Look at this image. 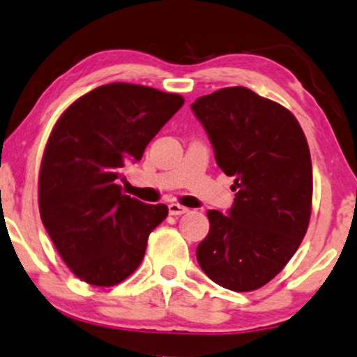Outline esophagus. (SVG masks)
Segmentation results:
<instances>
[{
  "mask_svg": "<svg viewBox=\"0 0 357 357\" xmlns=\"http://www.w3.org/2000/svg\"><path fill=\"white\" fill-rule=\"evenodd\" d=\"M168 210H169V215H184V213L189 212V208H185V207H183V205H179L176 202L169 204Z\"/></svg>",
  "mask_w": 357,
  "mask_h": 357,
  "instance_id": "esophagus-1",
  "label": "esophagus"
}]
</instances>
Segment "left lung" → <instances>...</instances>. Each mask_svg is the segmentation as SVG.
I'll return each instance as SVG.
<instances>
[{"label": "left lung", "mask_w": 357, "mask_h": 357, "mask_svg": "<svg viewBox=\"0 0 357 357\" xmlns=\"http://www.w3.org/2000/svg\"><path fill=\"white\" fill-rule=\"evenodd\" d=\"M217 165L234 178L228 215L208 210L197 245L200 268L223 288H262L303 243L312 210V162L294 114L245 87H227L190 105Z\"/></svg>", "instance_id": "8db88e82"}]
</instances>
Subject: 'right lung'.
<instances>
[{
  "mask_svg": "<svg viewBox=\"0 0 357 357\" xmlns=\"http://www.w3.org/2000/svg\"><path fill=\"white\" fill-rule=\"evenodd\" d=\"M183 105L178 93L114 82L82 95L54 124L40 165V217L85 283L108 288L132 275L168 217L165 204L123 194L118 179Z\"/></svg>",
  "mask_w": 357,
  "mask_h": 357,
  "instance_id": "obj_1",
  "label": "right lung"
}]
</instances>
